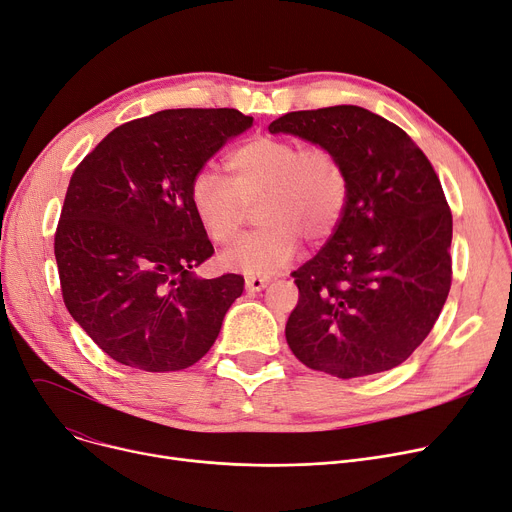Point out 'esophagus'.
<instances>
[{"instance_id":"1","label":"esophagus","mask_w":512,"mask_h":512,"mask_svg":"<svg viewBox=\"0 0 512 512\" xmlns=\"http://www.w3.org/2000/svg\"><path fill=\"white\" fill-rule=\"evenodd\" d=\"M267 284H270V278H265V276H247L245 278V286H247L249 292H259Z\"/></svg>"}]
</instances>
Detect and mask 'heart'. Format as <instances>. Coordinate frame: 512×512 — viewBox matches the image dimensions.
Listing matches in <instances>:
<instances>
[{
  "instance_id": "1",
  "label": "heart",
  "mask_w": 512,
  "mask_h": 512,
  "mask_svg": "<svg viewBox=\"0 0 512 512\" xmlns=\"http://www.w3.org/2000/svg\"><path fill=\"white\" fill-rule=\"evenodd\" d=\"M230 180L199 170L188 184V203L211 242H230L255 205L257 230L240 236L222 263L245 274H272L286 267L309 242L328 240L348 197V178L338 153L324 145L301 147L282 137H255L228 157Z\"/></svg>"
}]
</instances>
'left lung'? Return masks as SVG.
Listing matches in <instances>:
<instances>
[{
    "instance_id": "obj_1",
    "label": "left lung",
    "mask_w": 512,
    "mask_h": 512,
    "mask_svg": "<svg viewBox=\"0 0 512 512\" xmlns=\"http://www.w3.org/2000/svg\"><path fill=\"white\" fill-rule=\"evenodd\" d=\"M270 132L334 149L348 178L336 232L292 272L290 351L342 380L407 361L452 282V213L438 174L405 130L359 105L290 112Z\"/></svg>"
}]
</instances>
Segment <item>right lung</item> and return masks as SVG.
<instances>
[{"label": "right lung", "mask_w": 512, "mask_h": 512, "mask_svg": "<svg viewBox=\"0 0 512 512\" xmlns=\"http://www.w3.org/2000/svg\"><path fill=\"white\" fill-rule=\"evenodd\" d=\"M251 126L228 107L164 110L114 128L74 170L53 242L62 297L114 361L178 371L218 338L245 278L195 276L213 245L188 184Z\"/></svg>", "instance_id": "add662e5"}]
</instances>
